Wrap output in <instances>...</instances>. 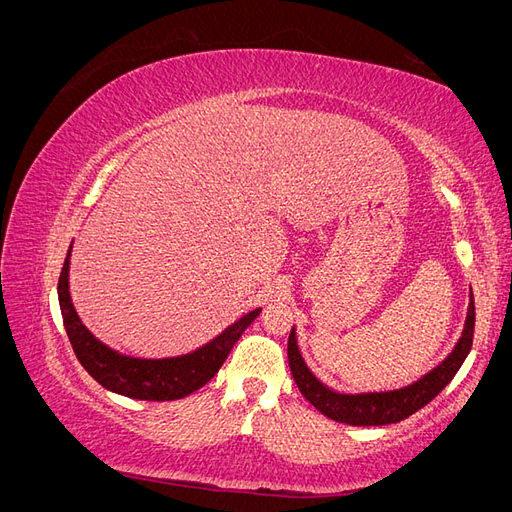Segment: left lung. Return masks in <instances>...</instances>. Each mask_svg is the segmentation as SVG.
Instances as JSON below:
<instances>
[{"instance_id":"1","label":"left lung","mask_w":512,"mask_h":512,"mask_svg":"<svg viewBox=\"0 0 512 512\" xmlns=\"http://www.w3.org/2000/svg\"><path fill=\"white\" fill-rule=\"evenodd\" d=\"M474 297L470 294V307L466 327L459 337L455 350L446 356V359L431 369L427 376L416 380L410 386H404L399 391L389 393H363V395H344L327 389L312 371L307 369L303 356L297 346V337H294V329L288 337V363L292 378L297 382L299 391L303 397L318 408L324 416L333 418L337 423L356 425V427H371V425H391L399 423L404 418L412 416L416 410L427 406L429 401L436 397L444 386L455 378L459 367L466 361V356L472 350L474 339Z\"/></svg>"}]
</instances>
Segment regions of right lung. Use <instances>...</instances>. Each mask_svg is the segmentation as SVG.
Listing matches in <instances>:
<instances>
[{
	"instance_id": "add662e5",
	"label": "right lung",
	"mask_w": 512,
	"mask_h": 512,
	"mask_svg": "<svg viewBox=\"0 0 512 512\" xmlns=\"http://www.w3.org/2000/svg\"><path fill=\"white\" fill-rule=\"evenodd\" d=\"M68 269L70 252L66 256L64 267H61L57 292L61 316H64V327L76 359L81 361V365L89 371V376L98 380L104 389L132 399L173 401L198 391L200 386H205L218 374V369L226 361L232 346L239 342L243 331L260 314V309L245 314L235 324H230L222 335L215 337L213 342L198 348L192 354L158 361L132 359V356H123L111 348H106L85 329V324L76 316L70 301Z\"/></svg>"
}]
</instances>
